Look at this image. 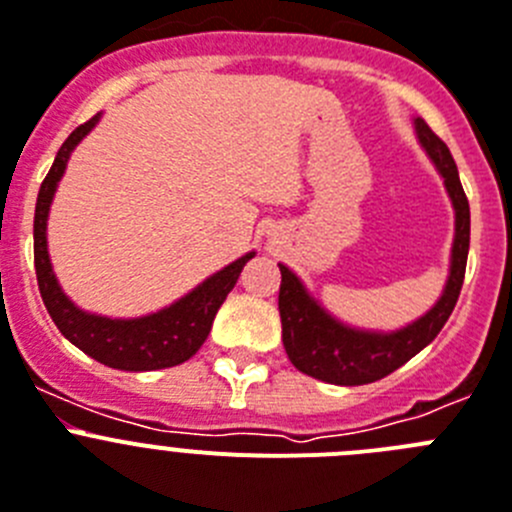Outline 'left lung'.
I'll return each instance as SVG.
<instances>
[{"label": "left lung", "instance_id": "1", "mask_svg": "<svg viewBox=\"0 0 512 512\" xmlns=\"http://www.w3.org/2000/svg\"><path fill=\"white\" fill-rule=\"evenodd\" d=\"M416 135L431 163L444 178L446 193L454 206V245H451L449 280L444 293L431 311H426L418 321L403 326L398 331H362L336 321L321 303L303 288L298 275L280 267V321H283V347L288 359L306 375L316 377L331 385H367L382 380L385 375L398 370L408 359L416 357L426 344L436 339L444 329L446 319L457 306L459 290L464 283L469 252V201L464 196L462 181L449 147L441 137L434 135L423 119H416Z\"/></svg>", "mask_w": 512, "mask_h": 512}]
</instances>
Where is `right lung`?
<instances>
[{
  "instance_id": "1",
  "label": "right lung",
  "mask_w": 512,
  "mask_h": 512,
  "mask_svg": "<svg viewBox=\"0 0 512 512\" xmlns=\"http://www.w3.org/2000/svg\"><path fill=\"white\" fill-rule=\"evenodd\" d=\"M99 122V114L84 122L81 127L68 135L58 155L53 160V168L48 170L43 186L38 193V204H35V275H38L40 296H43L45 308H48L50 319L61 329L68 342L76 344L81 352L94 357L101 365L114 367V370L127 372H145V370H165V367H176L193 354L199 352L201 344L209 336L214 316L229 290L237 283L242 267L247 260L255 257V252H247L232 265L206 278L204 283L183 296L181 301L170 303L160 308L158 313L140 316V319H107V316H96L86 313L71 301L61 290L58 280L53 275V265L48 257V211L53 204L55 188L63 178L68 158H71L73 147L84 140L94 124Z\"/></svg>"
}]
</instances>
